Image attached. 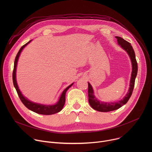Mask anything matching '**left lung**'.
Here are the masks:
<instances>
[{"instance_id": "obj_1", "label": "left lung", "mask_w": 152, "mask_h": 152, "mask_svg": "<svg viewBox=\"0 0 152 152\" xmlns=\"http://www.w3.org/2000/svg\"><path fill=\"white\" fill-rule=\"evenodd\" d=\"M117 39L118 45L121 46V48L125 50L131 59L132 63V73L131 77L130 80L129 88L127 93L126 96L120 100L115 102H102L98 100L95 95L93 88L91 85L88 83V102L90 106L94 110L99 112H110L119 109L122 106L125 104L129 99L131 97L135 85V78L137 75L138 72V64L135 58V53L134 50L131 46V44L127 41L124 40L123 38L120 37H115Z\"/></svg>"}]
</instances>
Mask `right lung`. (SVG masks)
I'll list each match as a JSON object with an SVG mask.
<instances>
[{
  "mask_svg": "<svg viewBox=\"0 0 152 152\" xmlns=\"http://www.w3.org/2000/svg\"><path fill=\"white\" fill-rule=\"evenodd\" d=\"M31 41L32 40L29 41V42H28L26 43V44H25V45H23L22 47H21L16 55L15 61H14L13 73H12V80H13L14 86L17 92V94H18L21 102H22L23 103V104L27 108H28L29 110H31L34 113H36L37 114H42V115H52V114L58 113L62 110V108L65 104V102H66V93L67 91L71 87L74 83L70 85L62 91V93H61V94L58 99V101L55 104H43L37 103H35L32 101H30L29 100H28L26 97H25L22 94V93H21V92L20 91L19 88H18V86L17 85V80H16V70H17L18 60V58H19L21 52H22L23 49L29 44V43L31 42Z\"/></svg>",
  "mask_w": 152,
  "mask_h": 152,
  "instance_id": "add662e5",
  "label": "right lung"
}]
</instances>
